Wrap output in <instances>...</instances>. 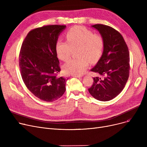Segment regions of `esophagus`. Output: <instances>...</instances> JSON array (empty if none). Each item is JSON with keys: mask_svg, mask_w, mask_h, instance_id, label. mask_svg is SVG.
<instances>
[{"mask_svg": "<svg viewBox=\"0 0 147 147\" xmlns=\"http://www.w3.org/2000/svg\"><path fill=\"white\" fill-rule=\"evenodd\" d=\"M72 77H74V78H82V76L79 75H72Z\"/></svg>", "mask_w": 147, "mask_h": 147, "instance_id": "34e87169", "label": "esophagus"}]
</instances>
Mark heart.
I'll use <instances>...</instances> for the list:
<instances>
[{"label":"heart","mask_w":147,"mask_h":147,"mask_svg":"<svg viewBox=\"0 0 147 147\" xmlns=\"http://www.w3.org/2000/svg\"><path fill=\"white\" fill-rule=\"evenodd\" d=\"M65 37L67 42L59 40L56 43L57 55L59 59L66 61L73 50L78 48L77 56L79 58L68 61L63 66V70L66 74L82 75L85 72L89 61L94 63L102 55L104 47L103 38L80 26L68 30Z\"/></svg>","instance_id":"1"}]
</instances>
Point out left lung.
<instances>
[{
    "mask_svg": "<svg viewBox=\"0 0 147 147\" xmlns=\"http://www.w3.org/2000/svg\"><path fill=\"white\" fill-rule=\"evenodd\" d=\"M102 37L104 47L102 55L91 71L99 76L88 89L90 94L101 101H109L124 89L130 69L129 52L121 34L113 28L103 25L91 26Z\"/></svg>",
    "mask_w": 147,
    "mask_h": 147,
    "instance_id": "1",
    "label": "left lung"
}]
</instances>
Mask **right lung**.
Segmentation results:
<instances>
[{
	"mask_svg": "<svg viewBox=\"0 0 147 147\" xmlns=\"http://www.w3.org/2000/svg\"><path fill=\"white\" fill-rule=\"evenodd\" d=\"M65 26L51 25L35 28L28 33L19 55L23 82L37 98L52 102L63 96L68 79L57 78L61 69L56 43Z\"/></svg>",
	"mask_w": 147,
	"mask_h": 147,
	"instance_id": "obj_1",
	"label": "right lung"
}]
</instances>
